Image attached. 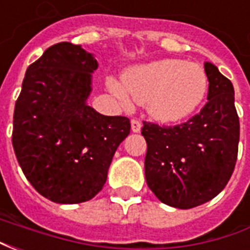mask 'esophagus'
Masks as SVG:
<instances>
[{
    "label": "esophagus",
    "mask_w": 250,
    "mask_h": 250,
    "mask_svg": "<svg viewBox=\"0 0 250 250\" xmlns=\"http://www.w3.org/2000/svg\"><path fill=\"white\" fill-rule=\"evenodd\" d=\"M131 130H132V132H141V130H142L141 122L136 119L131 120Z\"/></svg>",
    "instance_id": "obj_1"
}]
</instances>
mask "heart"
<instances>
[{"label": "heart", "mask_w": 250, "mask_h": 250, "mask_svg": "<svg viewBox=\"0 0 250 250\" xmlns=\"http://www.w3.org/2000/svg\"><path fill=\"white\" fill-rule=\"evenodd\" d=\"M123 85L109 80L108 88L123 104H145L152 119L177 123L188 119L199 108L208 95L209 80L197 62L179 59H159L127 69Z\"/></svg>", "instance_id": "obj_1"}]
</instances>
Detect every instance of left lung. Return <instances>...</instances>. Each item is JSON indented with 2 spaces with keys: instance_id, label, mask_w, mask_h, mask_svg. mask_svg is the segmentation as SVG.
<instances>
[{
  "instance_id": "1",
  "label": "left lung",
  "mask_w": 250,
  "mask_h": 250,
  "mask_svg": "<svg viewBox=\"0 0 250 250\" xmlns=\"http://www.w3.org/2000/svg\"><path fill=\"white\" fill-rule=\"evenodd\" d=\"M208 103L184 125L159 127L143 122L147 142L145 175L163 204L191 209L224 190L237 161L240 122L234 88L218 68L206 62Z\"/></svg>"
}]
</instances>
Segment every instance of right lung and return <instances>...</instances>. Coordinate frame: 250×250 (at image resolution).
<instances>
[{"instance_id": "add662e5", "label": "right lung", "mask_w": 250, "mask_h": 250, "mask_svg": "<svg viewBox=\"0 0 250 250\" xmlns=\"http://www.w3.org/2000/svg\"><path fill=\"white\" fill-rule=\"evenodd\" d=\"M93 53L59 42L28 66L13 116V148L30 185L56 204H80L103 188L130 119L87 103Z\"/></svg>"}]
</instances>
